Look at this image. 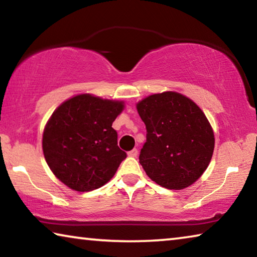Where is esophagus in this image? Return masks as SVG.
Instances as JSON below:
<instances>
[{
  "instance_id": "1",
  "label": "esophagus",
  "mask_w": 257,
  "mask_h": 257,
  "mask_svg": "<svg viewBox=\"0 0 257 257\" xmlns=\"http://www.w3.org/2000/svg\"><path fill=\"white\" fill-rule=\"evenodd\" d=\"M137 155H138V150H136V149H134V150L128 152V156H132V158H136Z\"/></svg>"
}]
</instances>
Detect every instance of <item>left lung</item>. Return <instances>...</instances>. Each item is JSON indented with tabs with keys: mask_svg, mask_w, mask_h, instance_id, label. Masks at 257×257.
<instances>
[{
	"mask_svg": "<svg viewBox=\"0 0 257 257\" xmlns=\"http://www.w3.org/2000/svg\"><path fill=\"white\" fill-rule=\"evenodd\" d=\"M146 125L139 163L146 175L168 189L193 185L211 162L214 134L203 111L176 92L150 95L137 104Z\"/></svg>",
	"mask_w": 257,
	"mask_h": 257,
	"instance_id": "obj_1",
	"label": "left lung"
}]
</instances>
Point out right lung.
Instances as JSON below:
<instances>
[{
    "label": "right lung",
    "instance_id": "obj_1",
    "mask_svg": "<svg viewBox=\"0 0 257 257\" xmlns=\"http://www.w3.org/2000/svg\"><path fill=\"white\" fill-rule=\"evenodd\" d=\"M122 101L80 94L56 108L43 134V153L52 172L77 191L97 189L127 158L112 128Z\"/></svg>",
    "mask_w": 257,
    "mask_h": 257
}]
</instances>
